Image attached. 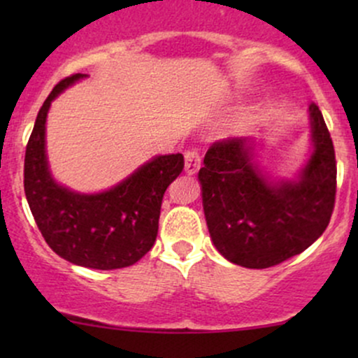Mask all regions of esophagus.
Returning <instances> with one entry per match:
<instances>
[{
    "instance_id": "obj_1",
    "label": "esophagus",
    "mask_w": 358,
    "mask_h": 358,
    "mask_svg": "<svg viewBox=\"0 0 358 358\" xmlns=\"http://www.w3.org/2000/svg\"><path fill=\"white\" fill-rule=\"evenodd\" d=\"M200 165H202V158H200V151L196 148H190L185 151V171L187 173H196Z\"/></svg>"
}]
</instances>
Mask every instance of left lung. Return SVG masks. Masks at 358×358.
<instances>
[{
    "instance_id": "1",
    "label": "left lung",
    "mask_w": 358,
    "mask_h": 358,
    "mask_svg": "<svg viewBox=\"0 0 358 358\" xmlns=\"http://www.w3.org/2000/svg\"><path fill=\"white\" fill-rule=\"evenodd\" d=\"M313 153L298 182L271 183L248 138L208 148L199 171L205 220L217 250L237 266L264 269L310 248L335 207L336 162L322 110L310 104Z\"/></svg>"
}]
</instances>
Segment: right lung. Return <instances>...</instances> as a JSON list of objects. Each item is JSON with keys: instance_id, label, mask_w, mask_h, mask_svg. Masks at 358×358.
I'll list each match as a JSON object with an SVG mask.
<instances>
[{"instance_id": "1", "label": "right lung", "mask_w": 358, "mask_h": 358, "mask_svg": "<svg viewBox=\"0 0 358 358\" xmlns=\"http://www.w3.org/2000/svg\"><path fill=\"white\" fill-rule=\"evenodd\" d=\"M85 73L65 77L38 110L24 153V195L53 252L72 264L121 269L153 248L168 185L183 171V155L156 156L108 192L82 195L53 182L45 155V122L52 101Z\"/></svg>"}]
</instances>
